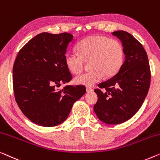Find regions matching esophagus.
Wrapping results in <instances>:
<instances>
[{
  "label": "esophagus",
  "mask_w": 160,
  "mask_h": 160,
  "mask_svg": "<svg viewBox=\"0 0 160 160\" xmlns=\"http://www.w3.org/2000/svg\"><path fill=\"white\" fill-rule=\"evenodd\" d=\"M86 91H87L88 92H92V91H93V89H92V88H90V87H87V88H86Z\"/></svg>",
  "instance_id": "esophagus-1"
}]
</instances>
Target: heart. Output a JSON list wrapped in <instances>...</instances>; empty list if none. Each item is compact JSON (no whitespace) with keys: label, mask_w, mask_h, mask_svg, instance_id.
Listing matches in <instances>:
<instances>
[{"label":"heart","mask_w":160,"mask_h":160,"mask_svg":"<svg viewBox=\"0 0 160 160\" xmlns=\"http://www.w3.org/2000/svg\"><path fill=\"white\" fill-rule=\"evenodd\" d=\"M78 54L68 52L65 63L71 73L82 72L85 62H90L91 69L88 72L75 78L77 85L92 86L99 82L103 75L111 78L120 70L124 61V48L116 39L103 35H93L85 38L76 46Z\"/></svg>","instance_id":"heart-1"}]
</instances>
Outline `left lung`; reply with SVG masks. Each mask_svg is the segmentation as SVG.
<instances>
[{
  "label": "left lung",
  "mask_w": 160,
  "mask_h": 160,
  "mask_svg": "<svg viewBox=\"0 0 160 160\" xmlns=\"http://www.w3.org/2000/svg\"><path fill=\"white\" fill-rule=\"evenodd\" d=\"M112 34L122 42L125 59L116 75L100 83L99 88L94 90L98 101L93 109L103 122L119 124L132 118L141 108L149 88L151 72L148 57L141 43L124 31Z\"/></svg>",
  "instance_id": "left-lung-1"
}]
</instances>
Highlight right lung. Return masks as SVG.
Instances as JSON below:
<instances>
[{
    "instance_id": "1",
    "label": "right lung",
    "mask_w": 160,
    "mask_h": 160,
    "mask_svg": "<svg viewBox=\"0 0 160 160\" xmlns=\"http://www.w3.org/2000/svg\"><path fill=\"white\" fill-rule=\"evenodd\" d=\"M73 36L43 32L18 52L13 67L16 103L31 121L45 127L55 126L68 118L75 101L86 92L83 85L56 87L72 80L65 56Z\"/></svg>"
}]
</instances>
